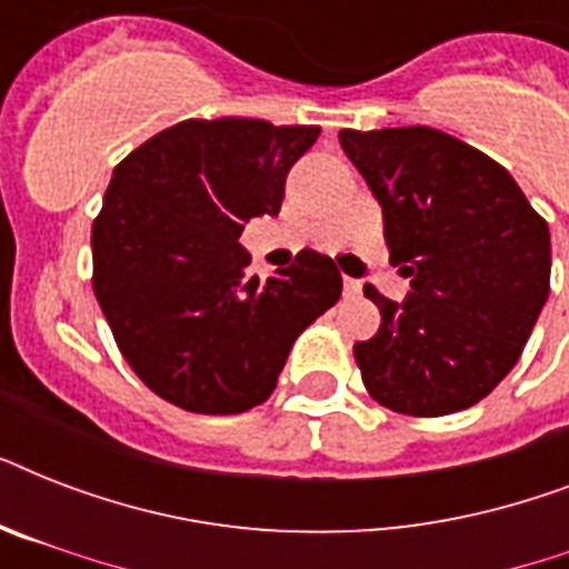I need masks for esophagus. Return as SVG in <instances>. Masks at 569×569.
<instances>
[{
  "label": "esophagus",
  "mask_w": 569,
  "mask_h": 569,
  "mask_svg": "<svg viewBox=\"0 0 569 569\" xmlns=\"http://www.w3.org/2000/svg\"><path fill=\"white\" fill-rule=\"evenodd\" d=\"M360 292H363L360 280H351V277H346V295H348V298H357Z\"/></svg>",
  "instance_id": "esophagus-1"
}]
</instances>
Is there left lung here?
Here are the masks:
<instances>
[{
    "label": "left lung",
    "mask_w": 569,
    "mask_h": 569,
    "mask_svg": "<svg viewBox=\"0 0 569 569\" xmlns=\"http://www.w3.org/2000/svg\"><path fill=\"white\" fill-rule=\"evenodd\" d=\"M339 144L383 209L389 259L410 277L357 342L369 396L407 416H446L490 396L529 342L549 295V227L513 177L431 127L357 132Z\"/></svg>",
    "instance_id": "obj_1"
}]
</instances>
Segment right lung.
Instances as JSON below:
<instances>
[{"mask_svg": "<svg viewBox=\"0 0 569 569\" xmlns=\"http://www.w3.org/2000/svg\"><path fill=\"white\" fill-rule=\"evenodd\" d=\"M319 127L182 120L111 173L91 227L93 295L132 372L171 405L244 413L277 387L289 348L342 295L337 262L301 250L248 277V218L277 214L286 173Z\"/></svg>", "mask_w": 569, "mask_h": 569, "instance_id": "right-lung-1", "label": "right lung"}]
</instances>
